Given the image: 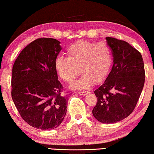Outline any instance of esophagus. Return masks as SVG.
<instances>
[{"label":"esophagus","mask_w":154,"mask_h":154,"mask_svg":"<svg viewBox=\"0 0 154 154\" xmlns=\"http://www.w3.org/2000/svg\"><path fill=\"white\" fill-rule=\"evenodd\" d=\"M78 93H79L80 95L85 96V95L88 94L89 93V92H88V91H84V92H78Z\"/></svg>","instance_id":"esophagus-1"}]
</instances>
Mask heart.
I'll return each instance as SVG.
<instances>
[{"label": "heart", "instance_id": "b5f03b06", "mask_svg": "<svg viewBox=\"0 0 154 154\" xmlns=\"http://www.w3.org/2000/svg\"><path fill=\"white\" fill-rule=\"evenodd\" d=\"M66 53L67 57H57L55 69L61 79L69 83H72L81 72V77L72 85L73 88L79 90L90 88L93 81L94 83L103 81L112 64V52L105 43L80 40L71 44Z\"/></svg>", "mask_w": 154, "mask_h": 154}]
</instances>
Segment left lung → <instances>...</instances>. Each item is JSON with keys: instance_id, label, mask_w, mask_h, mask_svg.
I'll return each instance as SVG.
<instances>
[{"instance_id": "obj_1", "label": "left lung", "mask_w": 154, "mask_h": 154, "mask_svg": "<svg viewBox=\"0 0 154 154\" xmlns=\"http://www.w3.org/2000/svg\"><path fill=\"white\" fill-rule=\"evenodd\" d=\"M106 39L114 63L106 81L94 91L97 102L92 114L101 123L112 124L125 119L135 109L145 72L142 55L137 49L123 40Z\"/></svg>"}]
</instances>
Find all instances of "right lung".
Masks as SVG:
<instances>
[{"mask_svg":"<svg viewBox=\"0 0 154 154\" xmlns=\"http://www.w3.org/2000/svg\"><path fill=\"white\" fill-rule=\"evenodd\" d=\"M53 38H39L23 48L12 67V98L20 115L41 130L57 128L66 112L67 97L55 63L62 48Z\"/></svg>","mask_w":154,"mask_h":154,"instance_id":"add662e5","label":"right lung"}]
</instances>
